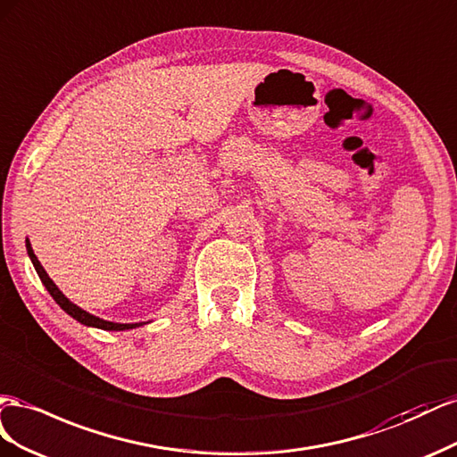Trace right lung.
I'll return each mask as SVG.
<instances>
[{"label": "right lung", "instance_id": "right-lung-1", "mask_svg": "<svg viewBox=\"0 0 457 457\" xmlns=\"http://www.w3.org/2000/svg\"><path fill=\"white\" fill-rule=\"evenodd\" d=\"M26 251H29V256H30V260H32V264H34V268H36V271H37V276H40L42 283L46 285L47 293H49L51 296H54V301H55L64 312H67V314H69L71 318H74L76 321H80L82 325H87V328H97V329H103V331H126V329H134V328H139V325H143V323H114V321L101 320V318H97V316H91L89 312H86V310H82L80 306H76L74 303H71L69 298L59 291V287L54 283V279H51V278L47 276V271H46L44 266L40 264V260H37V256L34 254L32 245H30L29 239H26Z\"/></svg>", "mask_w": 457, "mask_h": 457}]
</instances>
